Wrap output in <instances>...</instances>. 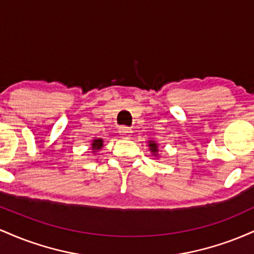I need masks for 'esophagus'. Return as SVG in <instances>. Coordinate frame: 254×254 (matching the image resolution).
<instances>
[{"label": "esophagus", "mask_w": 254, "mask_h": 254, "mask_svg": "<svg viewBox=\"0 0 254 254\" xmlns=\"http://www.w3.org/2000/svg\"><path fill=\"white\" fill-rule=\"evenodd\" d=\"M119 135L123 137V138L127 139V138H130L131 135H132V130L127 127H119Z\"/></svg>", "instance_id": "obj_1"}]
</instances>
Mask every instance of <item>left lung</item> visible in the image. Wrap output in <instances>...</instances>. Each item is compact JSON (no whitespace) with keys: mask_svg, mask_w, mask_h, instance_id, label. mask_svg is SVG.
<instances>
[{"mask_svg":"<svg viewBox=\"0 0 254 254\" xmlns=\"http://www.w3.org/2000/svg\"><path fill=\"white\" fill-rule=\"evenodd\" d=\"M149 149L154 155H156L157 151H159V149H157V143H155L154 141H149Z\"/></svg>","mask_w":254,"mask_h":254,"instance_id":"left-lung-1","label":"left lung"}]
</instances>
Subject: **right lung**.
Listing matches in <instances>:
<instances>
[{
  "label": "right lung",
  "instance_id": "add662e5",
  "mask_svg": "<svg viewBox=\"0 0 254 254\" xmlns=\"http://www.w3.org/2000/svg\"><path fill=\"white\" fill-rule=\"evenodd\" d=\"M103 138H97V139H93V143H92V149L93 153H97L98 150H100L101 148L104 147L103 143Z\"/></svg>",
  "mask_w": 254,
  "mask_h": 254
}]
</instances>
